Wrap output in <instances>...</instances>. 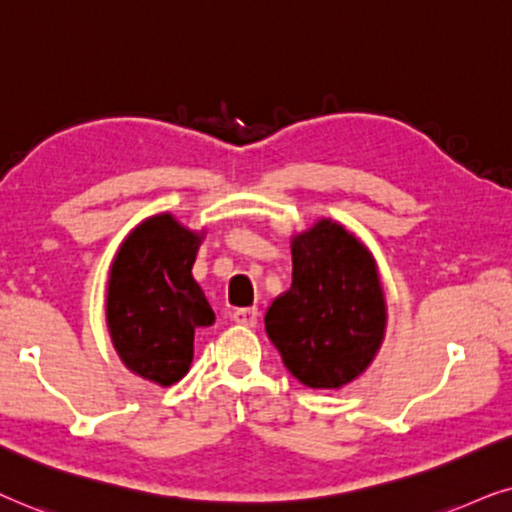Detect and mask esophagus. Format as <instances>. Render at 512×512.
<instances>
[{"label":"esophagus","mask_w":512,"mask_h":512,"mask_svg":"<svg viewBox=\"0 0 512 512\" xmlns=\"http://www.w3.org/2000/svg\"><path fill=\"white\" fill-rule=\"evenodd\" d=\"M234 323L245 325V327H257V320H260V311L257 309H236L231 313Z\"/></svg>","instance_id":"esophagus-1"}]
</instances>
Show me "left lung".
<instances>
[{"label":"left lung","mask_w":512,"mask_h":512,"mask_svg":"<svg viewBox=\"0 0 512 512\" xmlns=\"http://www.w3.org/2000/svg\"><path fill=\"white\" fill-rule=\"evenodd\" d=\"M290 250L292 285L271 302L267 335L304 386L342 388L372 365L386 335L377 260L330 217L292 236Z\"/></svg>","instance_id":"obj_1"}]
</instances>
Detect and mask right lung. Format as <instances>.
Segmentation results:
<instances>
[{"mask_svg": "<svg viewBox=\"0 0 512 512\" xmlns=\"http://www.w3.org/2000/svg\"><path fill=\"white\" fill-rule=\"evenodd\" d=\"M203 238L206 229H189L175 215H152L124 238L109 267V339L121 363L152 384L173 386L185 377L194 335L215 320L192 276Z\"/></svg>", "mask_w": 512, "mask_h": 512, "instance_id": "obj_1", "label": "right lung"}]
</instances>
